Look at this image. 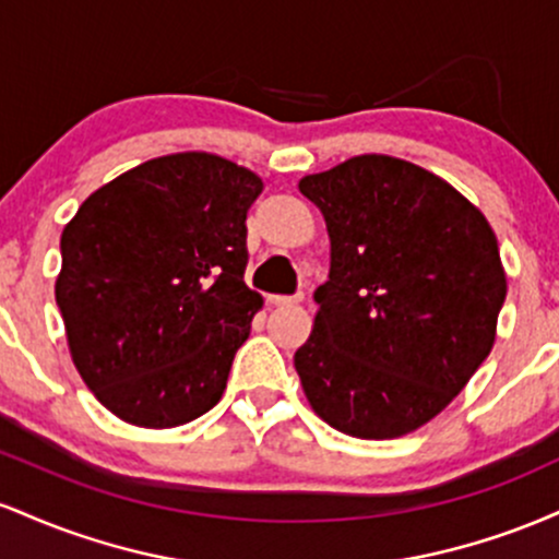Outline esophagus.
Returning a JSON list of instances; mask_svg holds the SVG:
<instances>
[{
    "instance_id": "1",
    "label": "esophagus",
    "mask_w": 559,
    "mask_h": 559,
    "mask_svg": "<svg viewBox=\"0 0 559 559\" xmlns=\"http://www.w3.org/2000/svg\"><path fill=\"white\" fill-rule=\"evenodd\" d=\"M301 299H305V292H297V294H271V305H275V307L299 305Z\"/></svg>"
}]
</instances>
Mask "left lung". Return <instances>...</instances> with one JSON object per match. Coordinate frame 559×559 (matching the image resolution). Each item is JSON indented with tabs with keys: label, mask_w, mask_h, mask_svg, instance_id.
<instances>
[{
	"label": "left lung",
	"mask_w": 559,
	"mask_h": 559,
	"mask_svg": "<svg viewBox=\"0 0 559 559\" xmlns=\"http://www.w3.org/2000/svg\"><path fill=\"white\" fill-rule=\"evenodd\" d=\"M331 236L316 329L294 355L312 409L357 439H396L447 407L489 357L507 278L480 210L386 155L305 176Z\"/></svg>",
	"instance_id": "obj_1"
}]
</instances>
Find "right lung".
Wrapping results in <instances>:
<instances>
[{"label": "right lung", "instance_id": "1", "mask_svg": "<svg viewBox=\"0 0 559 559\" xmlns=\"http://www.w3.org/2000/svg\"><path fill=\"white\" fill-rule=\"evenodd\" d=\"M262 181L207 152L150 159L62 230L55 297L75 368L120 420L173 428L221 402L262 297L243 284Z\"/></svg>", "mask_w": 559, "mask_h": 559}]
</instances>
